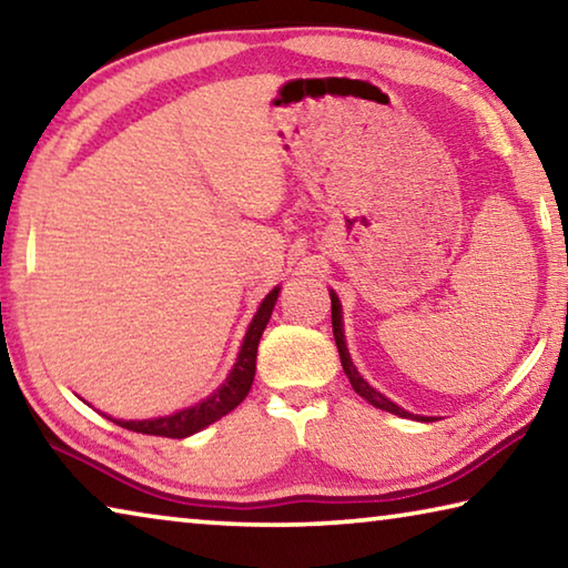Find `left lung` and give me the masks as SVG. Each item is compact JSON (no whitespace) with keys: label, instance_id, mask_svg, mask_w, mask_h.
Returning a JSON list of instances; mask_svg holds the SVG:
<instances>
[{"label":"left lung","instance_id":"8db88e82","mask_svg":"<svg viewBox=\"0 0 568 568\" xmlns=\"http://www.w3.org/2000/svg\"><path fill=\"white\" fill-rule=\"evenodd\" d=\"M331 313H333V335H335V345H338V353H341L343 371H345V376H348V381H351L353 390L358 393L361 398L368 400L371 406H376V408H381V410H388V413H393V416H400V418H413V420H418V418H420V420H434V418H428V416H413V413H408L406 408L396 406V403H393L390 398L383 396L381 390L373 388L371 383L361 376L358 368H355L353 361H351L348 345H345V335H343V305H341V301H338V295H335L333 291H331Z\"/></svg>","mask_w":568,"mask_h":568}]
</instances>
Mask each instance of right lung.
Segmentation results:
<instances>
[{
	"label": "right lung",
	"mask_w": 568,
	"mask_h": 568,
	"mask_svg": "<svg viewBox=\"0 0 568 568\" xmlns=\"http://www.w3.org/2000/svg\"><path fill=\"white\" fill-rule=\"evenodd\" d=\"M277 293H281V285L273 287V291L263 297L261 307H257V313L253 315V321H250V325H247V333L243 338V345H240V353H237L233 371L227 373L225 383H220V388L215 393H210L207 398L195 403V406L175 410V413H170V416H160V418L122 420V418L104 416V413L102 416L110 418L112 423H118V426H122V428L134 430V434L165 436V438H187L192 434H197V430L207 428L210 423H215L223 416H227L230 410L237 408L240 403L245 400V396L250 393V386H253L257 343H261L265 325H267V321H271Z\"/></svg>",
	"instance_id": "right-lung-1"
}]
</instances>
